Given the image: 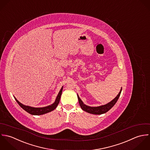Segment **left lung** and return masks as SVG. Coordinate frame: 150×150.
Listing matches in <instances>:
<instances>
[{
  "instance_id": "left-lung-1",
  "label": "left lung",
  "mask_w": 150,
  "mask_h": 150,
  "mask_svg": "<svg viewBox=\"0 0 150 150\" xmlns=\"http://www.w3.org/2000/svg\"><path fill=\"white\" fill-rule=\"evenodd\" d=\"M122 91V88L120 90V93H118V94L117 96V97L114 98L111 101H110V103H107L105 105H101L99 107H90V106H88L86 105H85V104H83V101L81 100V99L79 98V96L78 95V98L79 100V105L81 107V108L90 114H96V115H100V114H104L105 112H107V111H108L117 103V101H118L119 97H120V94Z\"/></svg>"
}]
</instances>
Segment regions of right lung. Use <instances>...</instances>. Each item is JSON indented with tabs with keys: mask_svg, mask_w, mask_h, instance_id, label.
<instances>
[{
	"mask_svg": "<svg viewBox=\"0 0 150 150\" xmlns=\"http://www.w3.org/2000/svg\"><path fill=\"white\" fill-rule=\"evenodd\" d=\"M62 91V87L61 88V90H60V91L56 97V99L53 104H51L50 105H48V106H46L45 107H41V108H35V107H32L28 106V105H25L21 104L20 102H19L14 96V97L15 100H16V101L17 102V103L19 104V105L25 111H27V112H28L31 115H43V114L48 113L49 112H51V111H53L54 109H56V108L57 107V106L58 105V104L60 102Z\"/></svg>",
	"mask_w": 150,
	"mask_h": 150,
	"instance_id": "1",
	"label": "right lung"
}]
</instances>
